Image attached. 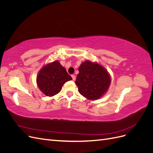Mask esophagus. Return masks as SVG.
I'll return each mask as SVG.
<instances>
[{"instance_id": "esophagus-1", "label": "esophagus", "mask_w": 153, "mask_h": 153, "mask_svg": "<svg viewBox=\"0 0 153 153\" xmlns=\"http://www.w3.org/2000/svg\"><path fill=\"white\" fill-rule=\"evenodd\" d=\"M71 77H72V79H73V80H75V75H71Z\"/></svg>"}]
</instances>
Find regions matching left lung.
I'll return each instance as SVG.
<instances>
[{
  "label": "left lung",
  "mask_w": 153,
  "mask_h": 153,
  "mask_svg": "<svg viewBox=\"0 0 153 153\" xmlns=\"http://www.w3.org/2000/svg\"><path fill=\"white\" fill-rule=\"evenodd\" d=\"M75 84L78 91L89 100H96L108 91L111 78L107 70L100 64L85 61L78 68Z\"/></svg>",
  "instance_id": "1"
}]
</instances>
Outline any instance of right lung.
Listing matches in <instances>:
<instances>
[{
	"instance_id": "obj_1",
	"label": "right lung",
	"mask_w": 153,
	"mask_h": 153,
	"mask_svg": "<svg viewBox=\"0 0 153 153\" xmlns=\"http://www.w3.org/2000/svg\"><path fill=\"white\" fill-rule=\"evenodd\" d=\"M71 80V76L68 75L66 69L59 61H55L46 64L40 69L36 82L42 93L51 97L58 94L63 85Z\"/></svg>"
}]
</instances>
